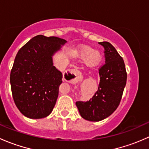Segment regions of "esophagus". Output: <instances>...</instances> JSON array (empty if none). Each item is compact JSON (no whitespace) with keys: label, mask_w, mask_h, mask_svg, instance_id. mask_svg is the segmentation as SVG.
<instances>
[{"label":"esophagus","mask_w":149,"mask_h":149,"mask_svg":"<svg viewBox=\"0 0 149 149\" xmlns=\"http://www.w3.org/2000/svg\"><path fill=\"white\" fill-rule=\"evenodd\" d=\"M63 79L65 81H68L72 84L77 83L82 79V74L79 70H76L75 69L70 70L64 73Z\"/></svg>","instance_id":"obj_1"}]
</instances>
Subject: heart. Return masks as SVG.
<instances>
[{"mask_svg": "<svg viewBox=\"0 0 149 149\" xmlns=\"http://www.w3.org/2000/svg\"><path fill=\"white\" fill-rule=\"evenodd\" d=\"M79 54H80L81 56L83 57L89 55L87 57L86 63L91 67L99 65L102 61V54L99 51L93 50L92 48L89 46L82 47L79 51Z\"/></svg>", "mask_w": 149, "mask_h": 149, "instance_id": "b5f03b06", "label": "heart"}]
</instances>
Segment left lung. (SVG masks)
I'll return each mask as SVG.
<instances>
[{
    "label": "left lung",
    "instance_id": "8db88e82",
    "mask_svg": "<svg viewBox=\"0 0 149 149\" xmlns=\"http://www.w3.org/2000/svg\"><path fill=\"white\" fill-rule=\"evenodd\" d=\"M103 46L105 63L100 66L98 90L88 101L76 102L80 115L86 120H102L112 115L120 103L127 81V72L123 58L108 42Z\"/></svg>",
    "mask_w": 149,
    "mask_h": 149
}]
</instances>
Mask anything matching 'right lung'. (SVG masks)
Returning <instances> with one entry per match:
<instances>
[{
	"mask_svg": "<svg viewBox=\"0 0 149 149\" xmlns=\"http://www.w3.org/2000/svg\"><path fill=\"white\" fill-rule=\"evenodd\" d=\"M65 42L59 37L37 35L16 54L10 83L15 104L24 116L40 119L52 112L63 79L52 56Z\"/></svg>",
	"mask_w": 149,
	"mask_h": 149,
	"instance_id": "1",
	"label": "right lung"
}]
</instances>
